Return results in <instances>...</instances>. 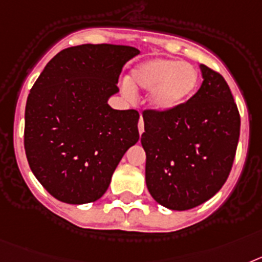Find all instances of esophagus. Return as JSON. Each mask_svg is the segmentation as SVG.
<instances>
[{"mask_svg":"<svg viewBox=\"0 0 262 262\" xmlns=\"http://www.w3.org/2000/svg\"><path fill=\"white\" fill-rule=\"evenodd\" d=\"M138 132H140V134H142L145 132V126H144V118L141 117L140 121H138Z\"/></svg>","mask_w":262,"mask_h":262,"instance_id":"obj_1","label":"esophagus"}]
</instances>
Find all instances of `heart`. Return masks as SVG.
Listing matches in <instances>:
<instances>
[{
  "instance_id": "obj_1",
  "label": "heart",
  "mask_w": 262,
  "mask_h": 262,
  "mask_svg": "<svg viewBox=\"0 0 262 262\" xmlns=\"http://www.w3.org/2000/svg\"><path fill=\"white\" fill-rule=\"evenodd\" d=\"M198 71L188 63L175 59L154 58L132 70L124 92L128 97L134 91H150L149 103L158 111H169L185 103L198 85Z\"/></svg>"
}]
</instances>
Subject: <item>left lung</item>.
I'll return each mask as SVG.
<instances>
[{"instance_id": "left-lung-1", "label": "left lung", "mask_w": 262, "mask_h": 262, "mask_svg": "<svg viewBox=\"0 0 262 262\" xmlns=\"http://www.w3.org/2000/svg\"><path fill=\"white\" fill-rule=\"evenodd\" d=\"M200 70L203 83L186 103L142 112L147 190L175 211L194 208L223 187L240 137V113L228 84L212 68Z\"/></svg>"}]
</instances>
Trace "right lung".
Wrapping results in <instances>:
<instances>
[{
    "instance_id": "1",
    "label": "right lung",
    "mask_w": 262,
    "mask_h": 262,
    "mask_svg": "<svg viewBox=\"0 0 262 262\" xmlns=\"http://www.w3.org/2000/svg\"><path fill=\"white\" fill-rule=\"evenodd\" d=\"M138 54L117 45L68 47L34 83L25 111V151L36 179L60 202L103 196L125 151L140 138V113L106 103L118 92L124 64Z\"/></svg>"
}]
</instances>
